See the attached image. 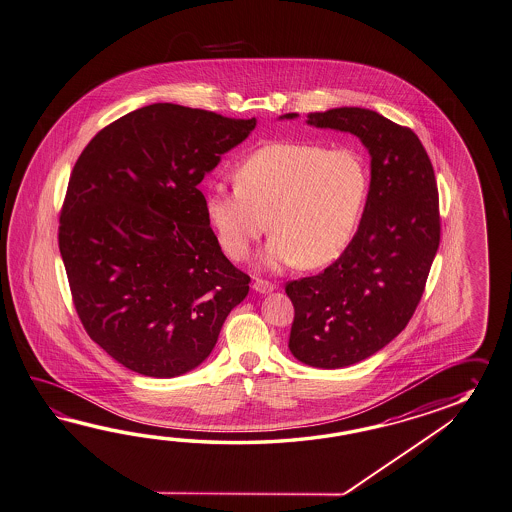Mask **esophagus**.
Segmentation results:
<instances>
[{
    "label": "esophagus",
    "instance_id": "34e87169",
    "mask_svg": "<svg viewBox=\"0 0 512 512\" xmlns=\"http://www.w3.org/2000/svg\"><path fill=\"white\" fill-rule=\"evenodd\" d=\"M252 289H254L256 293H260V295H267V293H273L274 286L273 284H269V282H265V280H256V282L252 284Z\"/></svg>",
    "mask_w": 512,
    "mask_h": 512
}]
</instances>
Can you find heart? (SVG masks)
Masks as SVG:
<instances>
[{"label": "heart", "mask_w": 512, "mask_h": 512, "mask_svg": "<svg viewBox=\"0 0 512 512\" xmlns=\"http://www.w3.org/2000/svg\"><path fill=\"white\" fill-rule=\"evenodd\" d=\"M234 179V190L206 191V217L234 260L249 256L271 219L265 258L274 267L333 262L354 236L369 191L357 151L308 142L269 143L239 164Z\"/></svg>", "instance_id": "heart-1"}]
</instances>
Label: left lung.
<instances>
[{
	"label": "left lung",
	"mask_w": 512,
	"mask_h": 512,
	"mask_svg": "<svg viewBox=\"0 0 512 512\" xmlns=\"http://www.w3.org/2000/svg\"><path fill=\"white\" fill-rule=\"evenodd\" d=\"M306 123L350 132L370 155L356 236L324 273L286 286L295 306L291 354L315 369H343L389 345L413 317L439 249V191L415 132L378 112L330 108L309 112Z\"/></svg>",
	"instance_id": "1"
}]
</instances>
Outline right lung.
Masks as SVG:
<instances>
[{"mask_svg":"<svg viewBox=\"0 0 512 512\" xmlns=\"http://www.w3.org/2000/svg\"><path fill=\"white\" fill-rule=\"evenodd\" d=\"M254 127L155 103L97 132L73 167L60 256L84 330L125 369L175 378L199 367L247 297L199 184Z\"/></svg>","mask_w":512,"mask_h":512,"instance_id":"obj_1","label":"right lung"}]
</instances>
